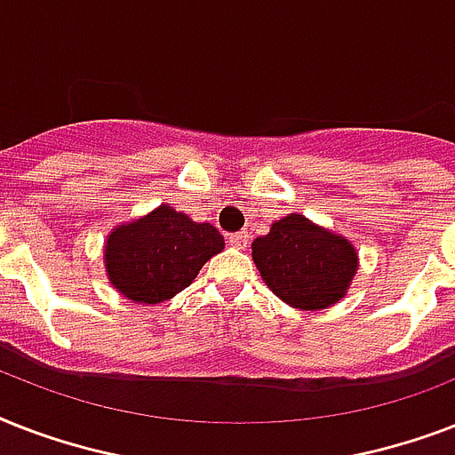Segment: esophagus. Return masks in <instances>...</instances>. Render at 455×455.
Segmentation results:
<instances>
[{
  "instance_id": "obj_1",
  "label": "esophagus",
  "mask_w": 455,
  "mask_h": 455,
  "mask_svg": "<svg viewBox=\"0 0 455 455\" xmlns=\"http://www.w3.org/2000/svg\"><path fill=\"white\" fill-rule=\"evenodd\" d=\"M250 241V234L248 231H238V234H231L228 235V243L234 245V248H245Z\"/></svg>"
}]
</instances>
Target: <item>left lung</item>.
<instances>
[{
    "label": "left lung",
    "instance_id": "1",
    "mask_svg": "<svg viewBox=\"0 0 455 455\" xmlns=\"http://www.w3.org/2000/svg\"><path fill=\"white\" fill-rule=\"evenodd\" d=\"M252 259L271 292L295 309L338 302L356 274V250L338 234L288 214L252 243Z\"/></svg>",
    "mask_w": 455,
    "mask_h": 455
}]
</instances>
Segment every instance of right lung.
Wrapping results in <instances>:
<instances>
[{
    "mask_svg": "<svg viewBox=\"0 0 455 455\" xmlns=\"http://www.w3.org/2000/svg\"><path fill=\"white\" fill-rule=\"evenodd\" d=\"M221 248L224 238L212 224H196L191 217L160 205L108 235L106 271L124 298L157 304L188 288L203 264Z\"/></svg>",
    "mask_w": 455,
    "mask_h": 455,
    "instance_id": "add662e5",
    "label": "right lung"
}]
</instances>
